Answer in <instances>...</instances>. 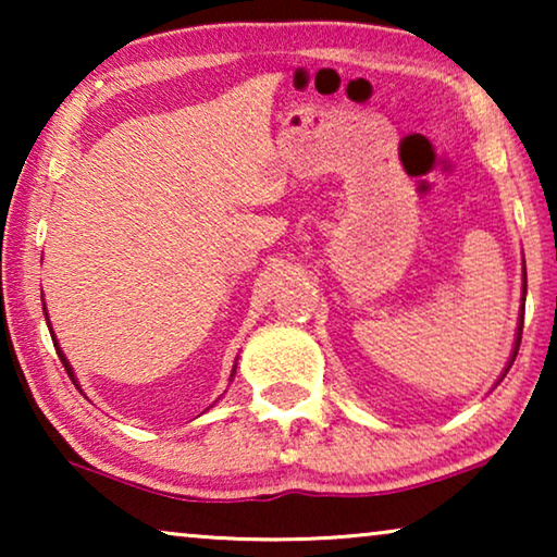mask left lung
Masks as SVG:
<instances>
[{
    "mask_svg": "<svg viewBox=\"0 0 557 557\" xmlns=\"http://www.w3.org/2000/svg\"><path fill=\"white\" fill-rule=\"evenodd\" d=\"M522 301H524V294H528V273H522ZM522 322H524V304H522V311H520V324H517V339H515V349H512V357H509V364H507V370L512 368V362H515V357H517V349H520V339H522ZM507 370H505V375H507Z\"/></svg>",
    "mask_w": 557,
    "mask_h": 557,
    "instance_id": "1",
    "label": "left lung"
}]
</instances>
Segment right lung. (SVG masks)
<instances>
[{"mask_svg":"<svg viewBox=\"0 0 557 557\" xmlns=\"http://www.w3.org/2000/svg\"><path fill=\"white\" fill-rule=\"evenodd\" d=\"M42 309H45V304H42ZM48 326H50V322H48ZM52 342H55V345H58V339H55V334H52ZM58 349V357H60V362H63L65 364V370H67V375H71V380H73V383H75V387H78V391H81V385H78V380H75V375H73V368H71V362H67L65 360V355H63V349H60V347H55ZM235 368H238V364H233V372H231V380H233V375H235Z\"/></svg>","mask_w":557,"mask_h":557,"instance_id":"obj_1","label":"right lung"}]
</instances>
